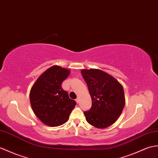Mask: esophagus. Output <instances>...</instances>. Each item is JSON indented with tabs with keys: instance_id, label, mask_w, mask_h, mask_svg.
Returning <instances> with one entry per match:
<instances>
[{
	"instance_id": "obj_1",
	"label": "esophagus",
	"mask_w": 158,
	"mask_h": 158,
	"mask_svg": "<svg viewBox=\"0 0 158 158\" xmlns=\"http://www.w3.org/2000/svg\"><path fill=\"white\" fill-rule=\"evenodd\" d=\"M76 100V102H77V104H78V103H79V98H77V99H76V100Z\"/></svg>"
}]
</instances>
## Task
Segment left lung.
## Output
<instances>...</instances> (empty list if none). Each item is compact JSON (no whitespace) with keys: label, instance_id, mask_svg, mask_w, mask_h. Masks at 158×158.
Returning <instances> with one entry per match:
<instances>
[{"label":"left lung","instance_id":"8db88e82","mask_svg":"<svg viewBox=\"0 0 158 158\" xmlns=\"http://www.w3.org/2000/svg\"><path fill=\"white\" fill-rule=\"evenodd\" d=\"M81 75L92 100L91 108L84 112L86 120L98 129L110 127L118 118L125 105L123 87L100 69H83Z\"/></svg>","mask_w":158,"mask_h":158}]
</instances>
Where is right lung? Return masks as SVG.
Returning <instances> with one entry per match:
<instances>
[{
    "label": "right lung",
    "mask_w": 158,
    "mask_h": 158,
    "mask_svg": "<svg viewBox=\"0 0 158 158\" xmlns=\"http://www.w3.org/2000/svg\"><path fill=\"white\" fill-rule=\"evenodd\" d=\"M70 74L69 69L54 65L43 73L31 87L29 99L36 116L50 127L65 123L76 102L69 98L61 84Z\"/></svg>",
    "instance_id": "1"
}]
</instances>
